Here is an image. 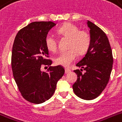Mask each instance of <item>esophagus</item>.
Masks as SVG:
<instances>
[{"instance_id": "1", "label": "esophagus", "mask_w": 122, "mask_h": 122, "mask_svg": "<svg viewBox=\"0 0 122 122\" xmlns=\"http://www.w3.org/2000/svg\"><path fill=\"white\" fill-rule=\"evenodd\" d=\"M71 72V70L70 69H68V68H66L65 69V73L67 74V73H69Z\"/></svg>"}]
</instances>
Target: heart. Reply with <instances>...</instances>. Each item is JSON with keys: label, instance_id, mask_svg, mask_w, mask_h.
<instances>
[{"label": "heart", "instance_id": "heart-1", "mask_svg": "<svg viewBox=\"0 0 122 122\" xmlns=\"http://www.w3.org/2000/svg\"><path fill=\"white\" fill-rule=\"evenodd\" d=\"M57 34L68 39V51L61 52L54 58L56 65L68 67L76 59L77 53L83 54L87 51L90 45L91 38L87 31L79 30L73 24L67 23L58 28ZM45 45L47 49L51 52L57 51V41L54 36L47 35L45 39Z\"/></svg>", "mask_w": 122, "mask_h": 122}]
</instances>
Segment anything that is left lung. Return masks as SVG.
Wrapping results in <instances>:
<instances>
[{"label": "left lung", "mask_w": 122, "mask_h": 122, "mask_svg": "<svg viewBox=\"0 0 122 122\" xmlns=\"http://www.w3.org/2000/svg\"><path fill=\"white\" fill-rule=\"evenodd\" d=\"M91 42L85 56L76 65L81 68L74 72L77 80L73 85L75 94L85 100L96 98L105 89L110 80L113 58L110 42L104 31L87 21ZM86 71L81 73L82 69Z\"/></svg>", "instance_id": "left-lung-1"}]
</instances>
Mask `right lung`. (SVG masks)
I'll use <instances>...</instances> for the list:
<instances>
[{
	"label": "right lung",
	"mask_w": 122,
	"mask_h": 122,
	"mask_svg": "<svg viewBox=\"0 0 122 122\" xmlns=\"http://www.w3.org/2000/svg\"><path fill=\"white\" fill-rule=\"evenodd\" d=\"M55 25L52 21L33 22L20 30L14 39L11 56L13 76L22 96L32 103L49 99L65 73L63 67L51 66L52 61L47 59L49 51L45 39ZM42 66L50 68L42 72Z\"/></svg>",
	"instance_id": "add662e5"
}]
</instances>
